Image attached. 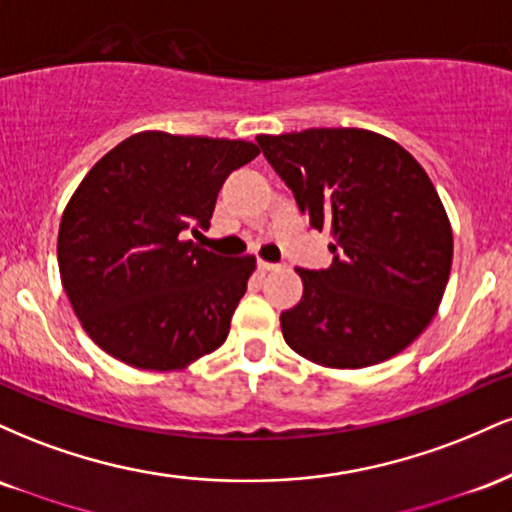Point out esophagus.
I'll return each mask as SVG.
<instances>
[{"instance_id":"obj_1","label":"esophagus","mask_w":512,"mask_h":512,"mask_svg":"<svg viewBox=\"0 0 512 512\" xmlns=\"http://www.w3.org/2000/svg\"><path fill=\"white\" fill-rule=\"evenodd\" d=\"M257 269H260L262 274H267V272H274V269H279V264H274V262H264V260H257Z\"/></svg>"}]
</instances>
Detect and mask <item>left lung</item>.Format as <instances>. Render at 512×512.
<instances>
[{
    "mask_svg": "<svg viewBox=\"0 0 512 512\" xmlns=\"http://www.w3.org/2000/svg\"><path fill=\"white\" fill-rule=\"evenodd\" d=\"M264 158L291 187L310 226L330 228V269L308 272L281 313L296 354L325 368L397 356L438 313L452 267V228L421 163L358 127L260 134Z\"/></svg>",
    "mask_w": 512,
    "mask_h": 512,
    "instance_id": "1",
    "label": "left lung"
}]
</instances>
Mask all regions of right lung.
<instances>
[{
    "mask_svg": "<svg viewBox=\"0 0 512 512\" xmlns=\"http://www.w3.org/2000/svg\"><path fill=\"white\" fill-rule=\"evenodd\" d=\"M260 154L243 139L139 132L76 187L57 262L81 327L132 368L182 370L226 342L255 257H221L197 236L223 180Z\"/></svg>",
    "mask_w": 512,
    "mask_h": 512,
    "instance_id": "1",
    "label": "right lung"
}]
</instances>
